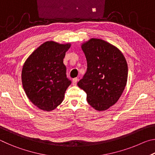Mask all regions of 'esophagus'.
Instances as JSON below:
<instances>
[{
	"label": "esophagus",
	"instance_id": "obj_1",
	"mask_svg": "<svg viewBox=\"0 0 155 155\" xmlns=\"http://www.w3.org/2000/svg\"><path fill=\"white\" fill-rule=\"evenodd\" d=\"M77 81H78V78H73V80H72V85H77Z\"/></svg>",
	"mask_w": 155,
	"mask_h": 155
}]
</instances>
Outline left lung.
I'll return each mask as SVG.
<instances>
[{"instance_id":"1","label":"left lung","mask_w":155,"mask_h":155,"mask_svg":"<svg viewBox=\"0 0 155 155\" xmlns=\"http://www.w3.org/2000/svg\"><path fill=\"white\" fill-rule=\"evenodd\" d=\"M87 72L77 85L87 94L90 105L105 111L117 103L127 85L128 65L120 50L101 39L91 38L81 45Z\"/></svg>"}]
</instances>
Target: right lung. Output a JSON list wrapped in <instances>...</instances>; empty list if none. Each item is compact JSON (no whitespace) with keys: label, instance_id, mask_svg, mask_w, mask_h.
I'll list each match as a JSON object with an SVG mask.
<instances>
[{"label":"right lung","instance_id":"add662e5","mask_svg":"<svg viewBox=\"0 0 155 155\" xmlns=\"http://www.w3.org/2000/svg\"><path fill=\"white\" fill-rule=\"evenodd\" d=\"M71 44L48 41L28 57L22 70V83L28 99L44 111H51L62 103L71 84L66 77L64 58Z\"/></svg>","mask_w":155,"mask_h":155}]
</instances>
